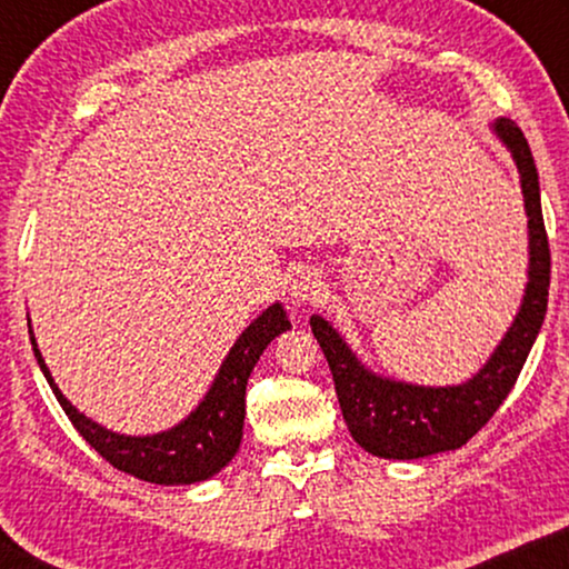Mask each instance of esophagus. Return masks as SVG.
Returning <instances> with one entry per match:
<instances>
[{
  "label": "esophagus",
  "instance_id": "obj_1",
  "mask_svg": "<svg viewBox=\"0 0 569 569\" xmlns=\"http://www.w3.org/2000/svg\"><path fill=\"white\" fill-rule=\"evenodd\" d=\"M290 295H292V300H298V302H313V300H318V295H321V279H318L316 271L302 269L292 279Z\"/></svg>",
  "mask_w": 569,
  "mask_h": 569
}]
</instances>
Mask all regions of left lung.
Listing matches in <instances>:
<instances>
[{
    "instance_id": "obj_1",
    "label": "left lung",
    "mask_w": 569,
    "mask_h": 569,
    "mask_svg": "<svg viewBox=\"0 0 569 569\" xmlns=\"http://www.w3.org/2000/svg\"><path fill=\"white\" fill-rule=\"evenodd\" d=\"M495 134L508 147L520 173L528 214V284L516 321L485 368L461 386H415L365 368L329 321L310 318V329L329 360L337 399L352 438L372 456L415 461L469 442L516 386L526 357L547 316L551 253L543 228L539 173L523 131L516 121L497 119Z\"/></svg>"
}]
</instances>
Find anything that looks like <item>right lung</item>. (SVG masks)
<instances>
[{
  "label": "right lung",
  "instance_id": "add662e5",
  "mask_svg": "<svg viewBox=\"0 0 569 569\" xmlns=\"http://www.w3.org/2000/svg\"><path fill=\"white\" fill-rule=\"evenodd\" d=\"M287 329H290V321H287L284 308L274 302L240 333L228 357H224L204 401L183 422H178L166 432L144 435V438L111 432L92 422L90 417H84L82 411H77L64 399V393L59 391V386L53 383L41 349L36 345L33 329H28V333L36 360L41 365L53 396L59 399L61 409L67 411L69 422L77 427V432L90 442V448H96L113 469L131 473V477L142 481H152V485L170 487L204 481L232 461V456L240 448V438H243L248 378H251L256 362H259L263 349L271 345V339Z\"/></svg>",
  "mask_w": 569,
  "mask_h": 569
}]
</instances>
